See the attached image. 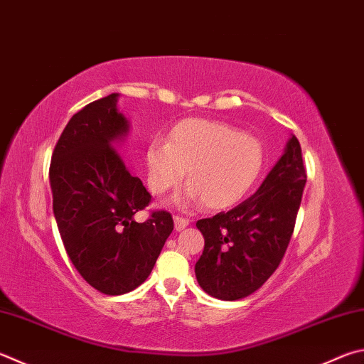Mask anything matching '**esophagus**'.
I'll return each mask as SVG.
<instances>
[{
  "label": "esophagus",
  "mask_w": 364,
  "mask_h": 364,
  "mask_svg": "<svg viewBox=\"0 0 364 364\" xmlns=\"http://www.w3.org/2000/svg\"><path fill=\"white\" fill-rule=\"evenodd\" d=\"M173 221H175V229L176 230H183L189 224L188 218H183V216H175Z\"/></svg>",
  "instance_id": "obj_1"
}]
</instances>
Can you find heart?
I'll use <instances>...</instances> for the list:
<instances>
[{"label":"heart","instance_id":"1","mask_svg":"<svg viewBox=\"0 0 364 364\" xmlns=\"http://www.w3.org/2000/svg\"><path fill=\"white\" fill-rule=\"evenodd\" d=\"M144 165L154 194L178 186L188 168L191 184L181 199L223 210L240 202L255 186L264 148L256 136L226 122L189 117L170 130L168 141L156 138L148 144Z\"/></svg>","mask_w":364,"mask_h":364}]
</instances>
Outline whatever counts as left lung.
Masks as SVG:
<instances>
[{
  "instance_id": "left-lung-1",
  "label": "left lung",
  "mask_w": 364,
  "mask_h": 364,
  "mask_svg": "<svg viewBox=\"0 0 364 364\" xmlns=\"http://www.w3.org/2000/svg\"><path fill=\"white\" fill-rule=\"evenodd\" d=\"M307 175L291 135L259 189L232 210L197 221L205 247L196 279L221 301L253 294L279 267L291 239Z\"/></svg>"
}]
</instances>
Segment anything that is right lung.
Wrapping results in <instances>:
<instances>
[{"instance_id":"add662e5","label":"right lung","mask_w":364,"mask_h":364,"mask_svg":"<svg viewBox=\"0 0 364 364\" xmlns=\"http://www.w3.org/2000/svg\"><path fill=\"white\" fill-rule=\"evenodd\" d=\"M119 97L92 102L70 119L49 170L65 250L82 279L108 296L140 287L173 230L167 211L135 221L151 194L117 153L130 132V121L117 109Z\"/></svg>"}]
</instances>
